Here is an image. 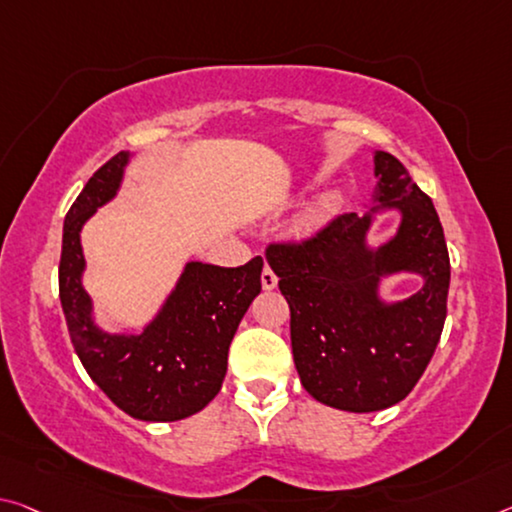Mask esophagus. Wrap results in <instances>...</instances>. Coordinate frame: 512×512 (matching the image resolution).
<instances>
[{
  "mask_svg": "<svg viewBox=\"0 0 512 512\" xmlns=\"http://www.w3.org/2000/svg\"><path fill=\"white\" fill-rule=\"evenodd\" d=\"M275 285H278V275L273 273L271 266H264V271H262V287L266 291H271V289H275Z\"/></svg>",
  "mask_w": 512,
  "mask_h": 512,
  "instance_id": "esophagus-1",
  "label": "esophagus"
}]
</instances>
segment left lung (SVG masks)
Wrapping results in <instances>:
<instances>
[{"label": "left lung", "mask_w": 512, "mask_h": 512, "mask_svg": "<svg viewBox=\"0 0 512 512\" xmlns=\"http://www.w3.org/2000/svg\"><path fill=\"white\" fill-rule=\"evenodd\" d=\"M373 166V200L401 212L392 241L369 250L364 237L371 214L348 212L312 237L266 248V262L289 303L300 383L316 401L348 412L385 410L412 392L440 342L451 280L431 198L389 152H376ZM399 270L424 274L427 282L415 297L385 306L377 282Z\"/></svg>", "instance_id": "left-lung-1"}]
</instances>
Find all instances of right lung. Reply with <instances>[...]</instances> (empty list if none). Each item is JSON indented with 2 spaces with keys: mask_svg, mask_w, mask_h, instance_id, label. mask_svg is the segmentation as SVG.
Here are the masks:
<instances>
[{
  "mask_svg": "<svg viewBox=\"0 0 512 512\" xmlns=\"http://www.w3.org/2000/svg\"><path fill=\"white\" fill-rule=\"evenodd\" d=\"M129 154L97 168L63 223L59 298L70 342L93 383L141 421H177L200 412L221 392L227 351L243 314L262 291L264 259L237 269L191 262L166 305L141 335H109L91 319L81 287L79 232L97 207L116 196Z\"/></svg>",
  "mask_w": 512,
  "mask_h": 512,
  "instance_id": "right-lung-1",
  "label": "right lung"
}]
</instances>
